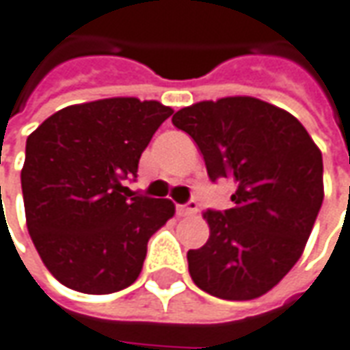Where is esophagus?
I'll return each mask as SVG.
<instances>
[{
    "label": "esophagus",
    "instance_id": "34e87169",
    "mask_svg": "<svg viewBox=\"0 0 350 350\" xmlns=\"http://www.w3.org/2000/svg\"><path fill=\"white\" fill-rule=\"evenodd\" d=\"M196 211H198V204H196V202H188V204H184V205H176V213H178L180 217L193 215Z\"/></svg>",
    "mask_w": 350,
    "mask_h": 350
}]
</instances>
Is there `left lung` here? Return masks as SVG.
Listing matches in <instances>:
<instances>
[{"label":"left lung","instance_id":"obj_1","mask_svg":"<svg viewBox=\"0 0 350 350\" xmlns=\"http://www.w3.org/2000/svg\"><path fill=\"white\" fill-rule=\"evenodd\" d=\"M202 150L211 182L233 184V207L205 211L209 239L188 251L193 284L221 299L272 290L306 249L323 204V159L294 115L249 96L176 111Z\"/></svg>","mask_w":350,"mask_h":350}]
</instances>
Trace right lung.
Listing matches in <instances>:
<instances>
[{
    "mask_svg": "<svg viewBox=\"0 0 350 350\" xmlns=\"http://www.w3.org/2000/svg\"><path fill=\"white\" fill-rule=\"evenodd\" d=\"M174 113L159 101L109 98L68 105L27 139L21 170L27 229L44 266L84 294L139 278L148 239L174 215L170 200L137 196L139 159Z\"/></svg>",
    "mask_w": 350,
    "mask_h": 350,
    "instance_id": "right-lung-1",
    "label": "right lung"
}]
</instances>
